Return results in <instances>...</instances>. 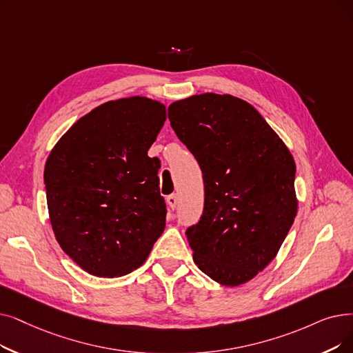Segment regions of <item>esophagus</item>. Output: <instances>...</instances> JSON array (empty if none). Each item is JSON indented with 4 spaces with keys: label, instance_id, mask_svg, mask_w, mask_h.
<instances>
[{
    "label": "esophagus",
    "instance_id": "34e87169",
    "mask_svg": "<svg viewBox=\"0 0 353 353\" xmlns=\"http://www.w3.org/2000/svg\"><path fill=\"white\" fill-rule=\"evenodd\" d=\"M167 205H168V208H170L172 210H174V208H176V205H177V196H176V193H172V194H168L167 196Z\"/></svg>",
    "mask_w": 353,
    "mask_h": 353
}]
</instances>
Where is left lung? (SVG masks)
I'll return each instance as SVG.
<instances>
[{
  "label": "left lung",
  "instance_id": "left-lung-1",
  "mask_svg": "<svg viewBox=\"0 0 353 353\" xmlns=\"http://www.w3.org/2000/svg\"><path fill=\"white\" fill-rule=\"evenodd\" d=\"M168 119L203 174V213L186 229L194 264L223 285L252 280L296 218L293 156L252 105L231 95L173 102Z\"/></svg>",
  "mask_w": 353,
  "mask_h": 353
}]
</instances>
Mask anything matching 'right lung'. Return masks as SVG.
I'll return each instance as SVG.
<instances>
[{
    "label": "right lung",
    "instance_id": "right-lung-1",
    "mask_svg": "<svg viewBox=\"0 0 353 353\" xmlns=\"http://www.w3.org/2000/svg\"><path fill=\"white\" fill-rule=\"evenodd\" d=\"M164 121L157 101H110L76 121L46 161L56 239L92 275L112 279L139 268L164 231L160 160L147 154Z\"/></svg>",
    "mask_w": 353,
    "mask_h": 353
}]
</instances>
